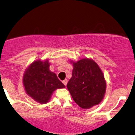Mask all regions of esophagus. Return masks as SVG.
I'll list each match as a JSON object with an SVG mask.
<instances>
[{
	"instance_id": "34e87169",
	"label": "esophagus",
	"mask_w": 135,
	"mask_h": 135,
	"mask_svg": "<svg viewBox=\"0 0 135 135\" xmlns=\"http://www.w3.org/2000/svg\"><path fill=\"white\" fill-rule=\"evenodd\" d=\"M62 83H63V84H64L65 86H66V85L67 84L68 80H67V79H65L64 80H63V81H62Z\"/></svg>"
}]
</instances>
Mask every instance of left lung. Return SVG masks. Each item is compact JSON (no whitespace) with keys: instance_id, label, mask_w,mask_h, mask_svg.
I'll use <instances>...</instances> for the list:
<instances>
[{"instance_id":"1","label":"left lung","mask_w":135,"mask_h":135,"mask_svg":"<svg viewBox=\"0 0 135 135\" xmlns=\"http://www.w3.org/2000/svg\"><path fill=\"white\" fill-rule=\"evenodd\" d=\"M70 61L73 70L66 87L73 100L83 109L100 104L107 88L104 74L100 66L91 58Z\"/></svg>"}]
</instances>
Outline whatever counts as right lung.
<instances>
[{
	"label": "right lung",
	"mask_w": 135,
	"mask_h": 135,
	"mask_svg": "<svg viewBox=\"0 0 135 135\" xmlns=\"http://www.w3.org/2000/svg\"><path fill=\"white\" fill-rule=\"evenodd\" d=\"M49 66L47 59L35 60L26 69L23 76L26 93L41 104L47 103L57 89L65 88L56 74L49 70Z\"/></svg>",
	"instance_id": "right-lung-1"
}]
</instances>
